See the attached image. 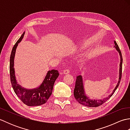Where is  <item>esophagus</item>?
Returning a JSON list of instances; mask_svg holds the SVG:
<instances>
[{"label":"esophagus","mask_w":130,"mask_h":130,"mask_svg":"<svg viewBox=\"0 0 130 130\" xmlns=\"http://www.w3.org/2000/svg\"><path fill=\"white\" fill-rule=\"evenodd\" d=\"M70 73L69 70H68V69H66L63 70V73L64 74H68Z\"/></svg>","instance_id":"esophagus-1"}]
</instances>
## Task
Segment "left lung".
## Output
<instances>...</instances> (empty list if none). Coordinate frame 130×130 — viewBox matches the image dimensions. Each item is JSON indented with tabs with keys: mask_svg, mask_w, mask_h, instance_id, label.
I'll list each match as a JSON object with an SVG mask.
<instances>
[{
	"mask_svg": "<svg viewBox=\"0 0 130 130\" xmlns=\"http://www.w3.org/2000/svg\"><path fill=\"white\" fill-rule=\"evenodd\" d=\"M115 46L114 47L116 48L117 51L118 52L120 56V71H119V80L118 82V83L116 86L114 90H113L111 94H110L108 97L105 98L103 99H91L88 96L86 95L85 93L84 85H83V78L82 75H78L76 76V82H75V86L74 90V97L76 99V100L78 101L79 103H80L85 106L89 107H96L101 106L102 104L105 103L107 100L111 97L112 95L115 92L116 90L117 89L118 85L120 84L121 82V76H122V54H121V50H120L119 47H118L117 42L115 41Z\"/></svg>",
	"mask_w": 130,
	"mask_h": 130,
	"instance_id": "left-lung-1",
	"label": "left lung"
}]
</instances>
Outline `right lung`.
<instances>
[{"mask_svg":"<svg viewBox=\"0 0 130 130\" xmlns=\"http://www.w3.org/2000/svg\"><path fill=\"white\" fill-rule=\"evenodd\" d=\"M24 34L25 32H23L21 37L17 41L11 52L9 66L10 82L16 95L23 103L28 106H38L45 104L51 95L55 82L59 76V73L57 70H49L42 84L39 87L35 89H26L18 83L15 76L14 60L18 44L23 39Z\"/></svg>","mask_w":130,"mask_h":130,"instance_id":"add662e5","label":"right lung"}]
</instances>
